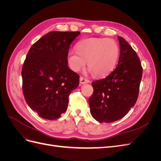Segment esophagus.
<instances>
[{"instance_id":"34e87169","label":"esophagus","mask_w":161,"mask_h":161,"mask_svg":"<svg viewBox=\"0 0 161 161\" xmlns=\"http://www.w3.org/2000/svg\"><path fill=\"white\" fill-rule=\"evenodd\" d=\"M90 82V80L85 79V78L82 77V76H80V83L81 85H84V84H86V83H89Z\"/></svg>"}]
</instances>
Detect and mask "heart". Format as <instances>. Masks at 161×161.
<instances>
[{"instance_id": "b5f03b06", "label": "heart", "mask_w": 161, "mask_h": 161, "mask_svg": "<svg viewBox=\"0 0 161 161\" xmlns=\"http://www.w3.org/2000/svg\"><path fill=\"white\" fill-rule=\"evenodd\" d=\"M76 50H70L67 56L70 69L79 72L87 62L88 69L97 77L108 75L118 62L120 49L114 40L108 38H87L76 45Z\"/></svg>"}]
</instances>
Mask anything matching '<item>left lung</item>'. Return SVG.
<instances>
[{
	"label": "left lung",
	"mask_w": 161,
	"mask_h": 161,
	"mask_svg": "<svg viewBox=\"0 0 161 161\" xmlns=\"http://www.w3.org/2000/svg\"><path fill=\"white\" fill-rule=\"evenodd\" d=\"M118 64L106 78L92 82L93 93L89 103L92 116L100 123H111L128 113L137 101L142 67L137 53L123 37H118Z\"/></svg>",
	"instance_id": "obj_1"
}]
</instances>
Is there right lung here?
<instances>
[{"label": "right lung", "mask_w": 161, "mask_h": 161, "mask_svg": "<svg viewBox=\"0 0 161 161\" xmlns=\"http://www.w3.org/2000/svg\"><path fill=\"white\" fill-rule=\"evenodd\" d=\"M79 31H51L33 43L23 65V92L30 108L46 119L66 111L69 97L79 85V75L68 66L70 43Z\"/></svg>", "instance_id": "obj_1"}]
</instances>
